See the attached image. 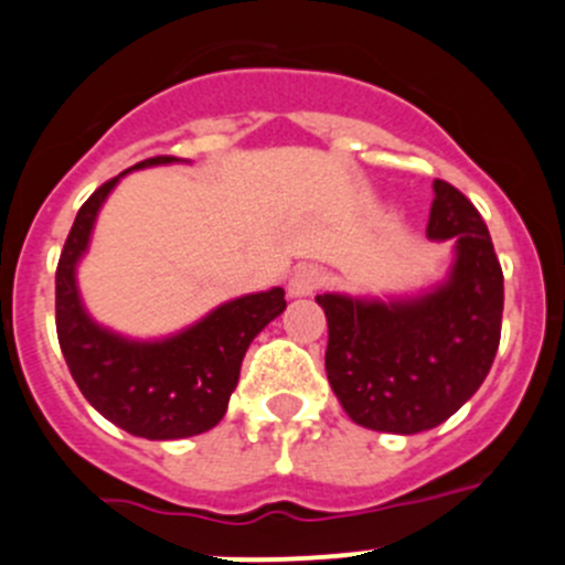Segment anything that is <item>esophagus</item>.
Masks as SVG:
<instances>
[{
	"instance_id": "34e87169",
	"label": "esophagus",
	"mask_w": 565,
	"mask_h": 565,
	"mask_svg": "<svg viewBox=\"0 0 565 565\" xmlns=\"http://www.w3.org/2000/svg\"><path fill=\"white\" fill-rule=\"evenodd\" d=\"M321 282H324V271H321V268L302 266L291 274V279H288V294L297 299L310 297L316 288H321Z\"/></svg>"
}]
</instances>
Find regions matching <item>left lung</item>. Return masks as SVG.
I'll use <instances>...</instances> for the list:
<instances>
[{
	"label": "left lung",
	"mask_w": 565,
	"mask_h": 565,
	"mask_svg": "<svg viewBox=\"0 0 565 565\" xmlns=\"http://www.w3.org/2000/svg\"><path fill=\"white\" fill-rule=\"evenodd\" d=\"M427 238L452 241L447 277L405 297L319 294L327 380L354 424L413 435L458 413L491 372L504 305L502 266L469 199L433 182Z\"/></svg>",
	"instance_id": "obj_1"
}]
</instances>
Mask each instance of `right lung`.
I'll return each instance as SVG.
<instances>
[{
	"instance_id": "right-lung-1",
	"label": "right lung",
	"mask_w": 565,
	"mask_h": 565,
	"mask_svg": "<svg viewBox=\"0 0 565 565\" xmlns=\"http://www.w3.org/2000/svg\"><path fill=\"white\" fill-rule=\"evenodd\" d=\"M169 163L188 160L160 154L132 169ZM132 169L96 188L74 218L55 274L57 341L77 388L107 422L149 440L191 438L224 418L241 360L257 332L286 310V291L268 288L230 299L185 330L152 341L127 338L94 321L79 297L77 266L105 199Z\"/></svg>"
}]
</instances>
